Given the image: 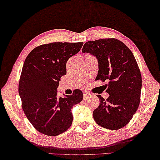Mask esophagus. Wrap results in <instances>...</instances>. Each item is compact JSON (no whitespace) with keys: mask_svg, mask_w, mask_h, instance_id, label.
Here are the masks:
<instances>
[{"mask_svg":"<svg viewBox=\"0 0 160 160\" xmlns=\"http://www.w3.org/2000/svg\"><path fill=\"white\" fill-rule=\"evenodd\" d=\"M83 99H87L88 98H89V97H90V94L89 93H88L87 92H83Z\"/></svg>","mask_w":160,"mask_h":160,"instance_id":"34e87169","label":"esophagus"}]
</instances>
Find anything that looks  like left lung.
Instances as JSON below:
<instances>
[{
	"label": "left lung",
	"instance_id": "obj_1",
	"mask_svg": "<svg viewBox=\"0 0 160 160\" xmlns=\"http://www.w3.org/2000/svg\"><path fill=\"white\" fill-rule=\"evenodd\" d=\"M82 52L94 55L98 60L96 79L108 81L104 99L98 94L99 106L93 111L97 124L118 130L130 122L138 110L141 96L142 76L131 50L117 38H102L84 44Z\"/></svg>",
	"mask_w": 160,
	"mask_h": 160
}]
</instances>
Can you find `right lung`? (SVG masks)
Segmentation results:
<instances>
[{"label": "right lung", "mask_w": 160, "mask_h": 160, "mask_svg": "<svg viewBox=\"0 0 160 160\" xmlns=\"http://www.w3.org/2000/svg\"><path fill=\"white\" fill-rule=\"evenodd\" d=\"M83 42H54L38 45L26 57L18 83V92L25 116L38 132L56 136L72 123L71 109L83 99L80 90L58 97L61 77L66 74V63L79 52Z\"/></svg>", "instance_id": "1"}]
</instances>
